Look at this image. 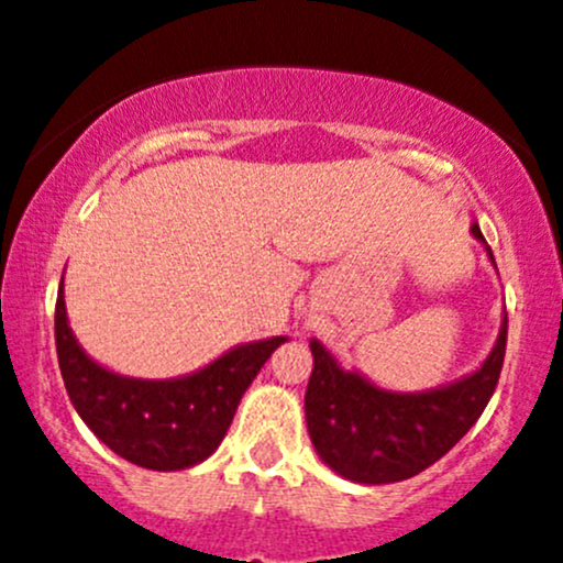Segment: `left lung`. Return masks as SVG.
I'll return each mask as SVG.
<instances>
[{
	"label": "left lung",
	"mask_w": 563,
	"mask_h": 563,
	"mask_svg": "<svg viewBox=\"0 0 563 563\" xmlns=\"http://www.w3.org/2000/svg\"><path fill=\"white\" fill-rule=\"evenodd\" d=\"M471 232L484 241L479 224ZM489 260L495 262L493 251ZM506 339L508 318L479 371L423 394L378 389L357 373L341 371L320 341H312L314 367L303 412L314 450L335 474L360 484H391L421 474L479 421L500 378Z\"/></svg>",
	"instance_id": "1"
}]
</instances>
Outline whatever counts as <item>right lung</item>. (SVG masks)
<instances>
[{
	"instance_id": "add662e5",
	"label": "right lung",
	"mask_w": 563,
	"mask_h": 563,
	"mask_svg": "<svg viewBox=\"0 0 563 563\" xmlns=\"http://www.w3.org/2000/svg\"><path fill=\"white\" fill-rule=\"evenodd\" d=\"M283 341L277 335L238 346L185 378H124L92 363L76 344L63 288L55 301L57 363L76 412L115 455L153 471H179L206 461L228 434L251 380Z\"/></svg>"
}]
</instances>
